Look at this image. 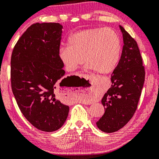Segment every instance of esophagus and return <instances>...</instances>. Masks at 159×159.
<instances>
[{
    "instance_id": "esophagus-1",
    "label": "esophagus",
    "mask_w": 159,
    "mask_h": 159,
    "mask_svg": "<svg viewBox=\"0 0 159 159\" xmlns=\"http://www.w3.org/2000/svg\"><path fill=\"white\" fill-rule=\"evenodd\" d=\"M85 92L87 93V95H91L93 92V88H88Z\"/></svg>"
}]
</instances>
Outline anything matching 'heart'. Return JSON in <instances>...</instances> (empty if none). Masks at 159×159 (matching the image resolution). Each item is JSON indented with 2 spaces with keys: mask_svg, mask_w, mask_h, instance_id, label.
<instances>
[{
  "mask_svg": "<svg viewBox=\"0 0 159 159\" xmlns=\"http://www.w3.org/2000/svg\"><path fill=\"white\" fill-rule=\"evenodd\" d=\"M69 46H61L58 58L66 70L73 72L83 64L100 75L113 72L119 61L121 41L111 28H93L82 30L68 39Z\"/></svg>",
  "mask_w": 159,
  "mask_h": 159,
  "instance_id": "heart-1",
  "label": "heart"
}]
</instances>
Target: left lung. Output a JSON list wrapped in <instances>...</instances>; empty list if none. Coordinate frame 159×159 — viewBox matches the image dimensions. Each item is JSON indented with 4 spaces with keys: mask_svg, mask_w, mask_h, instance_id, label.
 Instances as JSON below:
<instances>
[{
    "mask_svg": "<svg viewBox=\"0 0 159 159\" xmlns=\"http://www.w3.org/2000/svg\"><path fill=\"white\" fill-rule=\"evenodd\" d=\"M122 53L111 75L112 85L101 99L105 113L96 122L105 133H113L131 120L137 108L145 80V70L136 41L121 25Z\"/></svg>",
    "mask_w": 159,
    "mask_h": 159,
    "instance_id": "8db88e82",
    "label": "left lung"
}]
</instances>
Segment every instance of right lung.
<instances>
[{
    "instance_id": "1",
    "label": "right lung",
    "mask_w": 159,
    "mask_h": 159,
    "mask_svg": "<svg viewBox=\"0 0 159 159\" xmlns=\"http://www.w3.org/2000/svg\"><path fill=\"white\" fill-rule=\"evenodd\" d=\"M63 26L36 23L14 47L11 61V87L19 108L36 129L55 131L64 124L69 106L59 100L63 65L58 58Z\"/></svg>"
}]
</instances>
